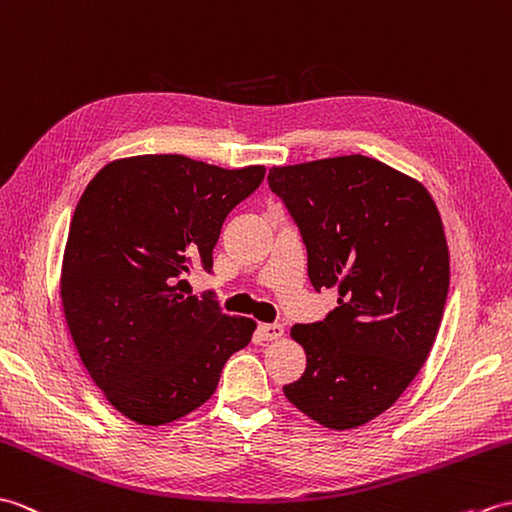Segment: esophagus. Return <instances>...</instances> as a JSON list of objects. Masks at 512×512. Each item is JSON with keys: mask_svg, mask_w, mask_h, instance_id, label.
<instances>
[{"mask_svg": "<svg viewBox=\"0 0 512 512\" xmlns=\"http://www.w3.org/2000/svg\"><path fill=\"white\" fill-rule=\"evenodd\" d=\"M258 333H260V337L267 339V342H271V339L282 337V333H285V328H282V324H260L258 326Z\"/></svg>", "mask_w": 512, "mask_h": 512, "instance_id": "1", "label": "esophagus"}]
</instances>
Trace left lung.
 I'll list each match as a JSON object with an SVG mask.
<instances>
[{
	"label": "left lung",
	"instance_id": "left-lung-1",
	"mask_svg": "<svg viewBox=\"0 0 512 512\" xmlns=\"http://www.w3.org/2000/svg\"><path fill=\"white\" fill-rule=\"evenodd\" d=\"M298 223L315 291L337 289L322 322L295 324L306 370L285 385L328 429L377 418L405 392L436 342L449 291L440 212L420 181L366 155L269 170Z\"/></svg>",
	"mask_w": 512,
	"mask_h": 512
}]
</instances>
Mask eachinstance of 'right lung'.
Masks as SVG:
<instances>
[{"mask_svg": "<svg viewBox=\"0 0 512 512\" xmlns=\"http://www.w3.org/2000/svg\"><path fill=\"white\" fill-rule=\"evenodd\" d=\"M265 166L219 168L186 155L109 162L74 210L61 267L67 328L89 377L120 414L166 425L206 403L256 322L192 295L212 271L227 214Z\"/></svg>", "mask_w": 512, "mask_h": 512, "instance_id": "add662e5", "label": "right lung"}]
</instances>
